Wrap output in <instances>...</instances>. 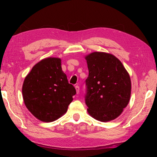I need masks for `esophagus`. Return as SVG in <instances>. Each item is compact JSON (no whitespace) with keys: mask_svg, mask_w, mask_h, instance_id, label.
<instances>
[{"mask_svg":"<svg viewBox=\"0 0 157 157\" xmlns=\"http://www.w3.org/2000/svg\"><path fill=\"white\" fill-rule=\"evenodd\" d=\"M75 90H76V92H77V94H79V86H78V85H77V86H75Z\"/></svg>","mask_w":157,"mask_h":157,"instance_id":"34e87169","label":"esophagus"}]
</instances>
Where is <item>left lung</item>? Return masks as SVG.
Here are the masks:
<instances>
[{"mask_svg":"<svg viewBox=\"0 0 157 157\" xmlns=\"http://www.w3.org/2000/svg\"><path fill=\"white\" fill-rule=\"evenodd\" d=\"M89 69L85 102L87 111L101 122L121 115L131 96V79L118 58L110 53L94 52L85 56Z\"/></svg>","mask_w":157,"mask_h":157,"instance_id":"obj_1","label":"left lung"}]
</instances>
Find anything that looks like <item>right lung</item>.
<instances>
[{
    "mask_svg": "<svg viewBox=\"0 0 157 157\" xmlns=\"http://www.w3.org/2000/svg\"><path fill=\"white\" fill-rule=\"evenodd\" d=\"M22 94L30 112L49 123L67 111L76 91L63 72L60 58L48 57L36 63L25 77Z\"/></svg>",
    "mask_w": 157,
    "mask_h": 157,
    "instance_id": "1",
    "label": "right lung"
}]
</instances>
